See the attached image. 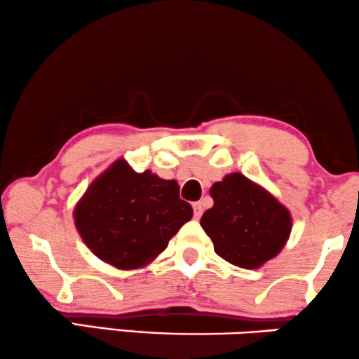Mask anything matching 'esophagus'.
Masks as SVG:
<instances>
[{"label":"esophagus","instance_id":"1","mask_svg":"<svg viewBox=\"0 0 359 359\" xmlns=\"http://www.w3.org/2000/svg\"><path fill=\"white\" fill-rule=\"evenodd\" d=\"M192 209H194V218H201L202 217V212H204L202 202H194V204H192Z\"/></svg>","mask_w":359,"mask_h":359}]
</instances>
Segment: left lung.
<instances>
[{"label": "left lung", "mask_w": 359, "mask_h": 359, "mask_svg": "<svg viewBox=\"0 0 359 359\" xmlns=\"http://www.w3.org/2000/svg\"><path fill=\"white\" fill-rule=\"evenodd\" d=\"M214 207L201 225L215 252L243 269L277 256L292 231V217L280 202L241 173L228 175L210 188Z\"/></svg>", "instance_id": "8db88e82"}]
</instances>
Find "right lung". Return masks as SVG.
Returning <instances> with one entry per match:
<instances>
[{
	"label": "right lung",
	"mask_w": 359,
	"mask_h": 359,
	"mask_svg": "<svg viewBox=\"0 0 359 359\" xmlns=\"http://www.w3.org/2000/svg\"><path fill=\"white\" fill-rule=\"evenodd\" d=\"M192 207L173 180L134 173L118 160L97 178L76 205L74 218L90 251L118 269L149 264L189 222Z\"/></svg>",
	"instance_id": "add662e5"
}]
</instances>
